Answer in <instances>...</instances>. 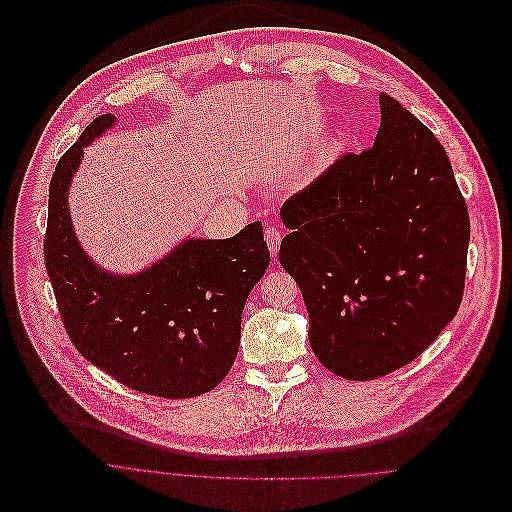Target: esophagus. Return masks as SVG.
Returning a JSON list of instances; mask_svg holds the SVG:
<instances>
[{"mask_svg":"<svg viewBox=\"0 0 512 512\" xmlns=\"http://www.w3.org/2000/svg\"><path fill=\"white\" fill-rule=\"evenodd\" d=\"M264 238H266V244L270 248V254L276 256L278 250H280V242H282V232L274 226H268L266 232H264Z\"/></svg>","mask_w":512,"mask_h":512,"instance_id":"obj_1","label":"esophagus"}]
</instances>
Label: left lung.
Instances as JSON below:
<instances>
[{"instance_id":"1","label":"left lung","mask_w":512,"mask_h":512,"mask_svg":"<svg viewBox=\"0 0 512 512\" xmlns=\"http://www.w3.org/2000/svg\"><path fill=\"white\" fill-rule=\"evenodd\" d=\"M381 127L280 210L278 252L296 280L317 359L369 381L422 355L456 317L470 220L434 133L381 92Z\"/></svg>"}]
</instances>
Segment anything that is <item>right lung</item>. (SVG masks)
<instances>
[{"instance_id":"right-lung-1","label":"right lung","mask_w":512,"mask_h":512,"mask_svg":"<svg viewBox=\"0 0 512 512\" xmlns=\"http://www.w3.org/2000/svg\"><path fill=\"white\" fill-rule=\"evenodd\" d=\"M113 125V115L96 117L52 173L44 258L58 311L80 355L119 383L195 397L222 383L238 355L244 304L270 264L262 224L185 240L135 276L98 268L74 236L68 187L82 149Z\"/></svg>"}]
</instances>
